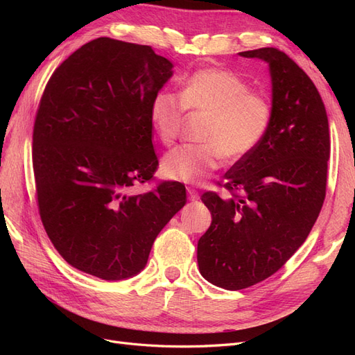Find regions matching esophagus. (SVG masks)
I'll return each instance as SVG.
<instances>
[{"label":"esophagus","instance_id":"1","mask_svg":"<svg viewBox=\"0 0 355 355\" xmlns=\"http://www.w3.org/2000/svg\"><path fill=\"white\" fill-rule=\"evenodd\" d=\"M188 198H189L191 201H197V200L200 198V194H198V191H196V189H192V188H188Z\"/></svg>","mask_w":355,"mask_h":355}]
</instances>
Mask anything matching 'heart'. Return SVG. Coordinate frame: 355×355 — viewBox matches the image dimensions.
<instances>
[{
	"label": "heart",
	"instance_id": "heart-1",
	"mask_svg": "<svg viewBox=\"0 0 355 355\" xmlns=\"http://www.w3.org/2000/svg\"><path fill=\"white\" fill-rule=\"evenodd\" d=\"M185 110L209 115L200 145L170 151L161 164L163 175L185 184H200L222 164L223 157L239 161L261 145L272 120L271 103L250 92L237 73L220 68L198 69L182 84L179 98L161 92L149 106V118L161 144L176 142Z\"/></svg>",
	"mask_w": 355,
	"mask_h": 355
}]
</instances>
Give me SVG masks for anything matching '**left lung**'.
Segmentation results:
<instances>
[{
    "label": "left lung",
    "mask_w": 355,
    "mask_h": 355,
    "mask_svg": "<svg viewBox=\"0 0 355 355\" xmlns=\"http://www.w3.org/2000/svg\"><path fill=\"white\" fill-rule=\"evenodd\" d=\"M239 55L270 65L272 120L261 145L225 175L230 196H201L211 223L198 240L200 272L227 290L266 280L304 244L323 207L330 157L324 103L305 71L274 47Z\"/></svg>",
    "instance_id": "obj_1"
}]
</instances>
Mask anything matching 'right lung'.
<instances>
[{
    "label": "right lung",
    "instance_id": "1",
    "mask_svg": "<svg viewBox=\"0 0 355 355\" xmlns=\"http://www.w3.org/2000/svg\"><path fill=\"white\" fill-rule=\"evenodd\" d=\"M173 65L149 46L98 38L63 60L35 115L38 211L71 266L102 280L144 270L159 231L187 204L185 185L154 180L149 106Z\"/></svg>",
    "mask_w": 355,
    "mask_h": 355
}]
</instances>
